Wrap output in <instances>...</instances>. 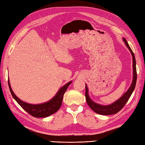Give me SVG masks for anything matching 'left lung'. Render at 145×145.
<instances>
[{
  "label": "left lung",
  "instance_id": "8db88e82",
  "mask_svg": "<svg viewBox=\"0 0 145 145\" xmlns=\"http://www.w3.org/2000/svg\"><path fill=\"white\" fill-rule=\"evenodd\" d=\"M123 42H125V44L126 46L128 48V49L130 51L132 57H133V82H132V84L131 87H129L128 90L124 93V94L121 96V97L116 101L115 102L111 104L110 105L107 106H103L99 105V104L96 103L91 99L89 97V95H88V90L87 88V85H85V88H86V92H85V97H86V101H87V103L88 105L90 106V108L92 109V110L95 111V113L98 114H100V115H113V114H116L117 113L118 111H120L121 109L123 108V106H125V104L127 102L128 100L130 98L131 95L133 93V91L135 88L136 84V80H137V72H136V58L135 56L133 51H132L131 48L129 46L127 41L125 38L123 39Z\"/></svg>",
  "mask_w": 145,
  "mask_h": 145
}]
</instances>
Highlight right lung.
I'll use <instances>...</instances> for the list:
<instances>
[{
  "instance_id": "obj_1",
  "label": "right lung",
  "mask_w": 145,
  "mask_h": 145,
  "mask_svg": "<svg viewBox=\"0 0 145 145\" xmlns=\"http://www.w3.org/2000/svg\"><path fill=\"white\" fill-rule=\"evenodd\" d=\"M71 83H72V82H68L65 85H63L62 88H60V89L58 90L57 94L48 102L39 104V105H32V104L27 103L20 99L14 94L13 91L12 90L11 85H10L9 80L8 79L9 88L12 97L28 113H29L30 115L33 116L34 117L37 118L47 117V116H49L52 115V114L56 113L59 110L61 105H62L63 94L65 93V91L67 89V87Z\"/></svg>"
}]
</instances>
